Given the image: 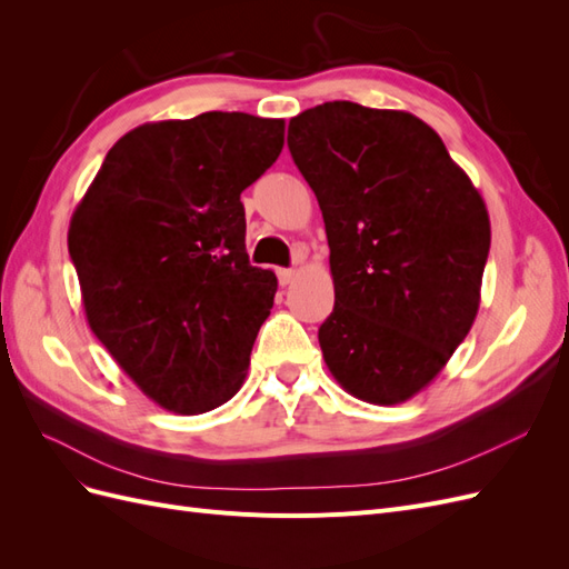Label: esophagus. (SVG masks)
Masks as SVG:
<instances>
[{"label": "esophagus", "mask_w": 569, "mask_h": 569, "mask_svg": "<svg viewBox=\"0 0 569 569\" xmlns=\"http://www.w3.org/2000/svg\"><path fill=\"white\" fill-rule=\"evenodd\" d=\"M295 278H297V270H291V268H280V270H278V280H280L282 287L295 282Z\"/></svg>", "instance_id": "esophagus-1"}]
</instances>
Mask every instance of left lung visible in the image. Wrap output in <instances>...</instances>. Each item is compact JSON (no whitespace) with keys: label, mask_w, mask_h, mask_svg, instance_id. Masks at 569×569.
<instances>
[{"label":"left lung","mask_w":569,"mask_h":569,"mask_svg":"<svg viewBox=\"0 0 569 569\" xmlns=\"http://www.w3.org/2000/svg\"><path fill=\"white\" fill-rule=\"evenodd\" d=\"M287 147L320 203L335 311L320 349L360 401L425 389L477 318L491 226L485 199L418 116L325 101Z\"/></svg>","instance_id":"obj_1"}]
</instances>
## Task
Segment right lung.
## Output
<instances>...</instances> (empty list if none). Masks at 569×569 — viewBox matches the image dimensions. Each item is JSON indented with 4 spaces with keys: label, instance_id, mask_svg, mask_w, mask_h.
I'll return each mask as SVG.
<instances>
[{
    "label": "right lung",
    "instance_id": "1",
    "mask_svg": "<svg viewBox=\"0 0 569 569\" xmlns=\"http://www.w3.org/2000/svg\"><path fill=\"white\" fill-rule=\"evenodd\" d=\"M284 120L209 111L144 123L109 149L68 251L97 339L151 401L197 416L242 387L278 278L249 263L244 189Z\"/></svg>",
    "mask_w": 569,
    "mask_h": 569
}]
</instances>
